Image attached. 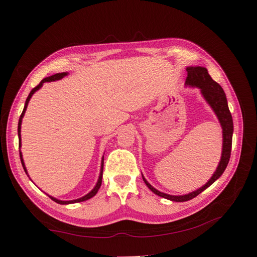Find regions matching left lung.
Here are the masks:
<instances>
[{
  "label": "left lung",
  "instance_id": "8db88e82",
  "mask_svg": "<svg viewBox=\"0 0 257 257\" xmlns=\"http://www.w3.org/2000/svg\"><path fill=\"white\" fill-rule=\"evenodd\" d=\"M188 77L185 79V85L190 87H196L199 88L202 96H203L206 102L209 103L210 107L213 109V111L216 114L217 119L221 123L222 127V136H223V143H222V156L221 160L217 165L215 172L210 178L203 187L199 188L198 190L190 192L188 194L183 195H171L160 192L159 190L152 187V185L147 181L145 177L143 176L144 181L147 187H148L155 194L161 196V198L168 199L173 202H185L191 199L195 198L201 192H203L205 189L210 187L212 183H214L217 179H219L223 172L227 167V163L230 161L231 157V149H232V136H233V119L232 114L230 112V109L227 106V99L225 96V92L223 90L222 87L216 83V81L211 78V76L207 73V69L205 67L201 66H189L187 67Z\"/></svg>",
  "mask_w": 257,
  "mask_h": 257
}]
</instances>
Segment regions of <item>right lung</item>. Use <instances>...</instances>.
<instances>
[{
    "instance_id": "right-lung-1",
    "label": "right lung",
    "mask_w": 257,
    "mask_h": 257,
    "mask_svg": "<svg viewBox=\"0 0 257 257\" xmlns=\"http://www.w3.org/2000/svg\"><path fill=\"white\" fill-rule=\"evenodd\" d=\"M67 75H68V73H58V74H55V75H52V76H50V77H46V78L43 79V80L41 81V83L38 84V85L35 87V88H33V89L31 90L29 97L26 98V101H25L24 109H23V111H22V114H21L20 120H19L18 135H19V148H20V149H21V147H22V143H21V124H22V119H23V117H24L25 111H26V108H27V106H29V102H30V99L32 98V96L34 95V92H35V91H37L38 89L42 88V86H43V84H44V83H48V81H55V80H59V79L64 78L65 76H67ZM20 157H21L22 166H23L24 171H25V172H26V174H27V170H26L25 163H24V160H23V156H22V152H21V150H20ZM102 169H103V157H102V159H101V166H100L99 178H98V181H97L96 185L94 187V189H92V190L90 191L89 193H87L86 195L81 196V198H79V199L70 200V201H62V200H58V199H56V198H54V196H51V195H48V194H47V195L50 196V198H51L53 201H55L56 203H58V204H72V203H78V202H83V201L88 200V199L92 198V196H94V195H96V193L98 192V190H99V188H100V185H101V179H102ZM27 176H29V174H27Z\"/></svg>"
}]
</instances>
